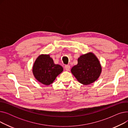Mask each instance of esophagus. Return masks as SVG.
Returning <instances> with one entry per match:
<instances>
[{
    "label": "esophagus",
    "instance_id": "1",
    "mask_svg": "<svg viewBox=\"0 0 128 128\" xmlns=\"http://www.w3.org/2000/svg\"><path fill=\"white\" fill-rule=\"evenodd\" d=\"M64 68H65V69L66 70L68 71V70H70V65H65V66H64Z\"/></svg>",
    "mask_w": 128,
    "mask_h": 128
}]
</instances>
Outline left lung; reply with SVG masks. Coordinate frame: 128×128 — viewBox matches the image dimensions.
Wrapping results in <instances>:
<instances>
[{"label": "left lung", "instance_id": "8db88e82", "mask_svg": "<svg viewBox=\"0 0 128 128\" xmlns=\"http://www.w3.org/2000/svg\"><path fill=\"white\" fill-rule=\"evenodd\" d=\"M71 72L80 83L88 85L98 79L102 68L96 56L90 52L78 58L77 65L72 67Z\"/></svg>", "mask_w": 128, "mask_h": 128}]
</instances>
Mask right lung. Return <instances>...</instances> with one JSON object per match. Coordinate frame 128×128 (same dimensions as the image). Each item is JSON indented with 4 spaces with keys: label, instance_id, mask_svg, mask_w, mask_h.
Listing matches in <instances>:
<instances>
[{
    "label": "right lung",
    "instance_id": "obj_1",
    "mask_svg": "<svg viewBox=\"0 0 128 128\" xmlns=\"http://www.w3.org/2000/svg\"><path fill=\"white\" fill-rule=\"evenodd\" d=\"M63 70L62 67L54 63L49 55L39 56L32 68V72L35 78L44 85L51 84Z\"/></svg>",
    "mask_w": 128,
    "mask_h": 128
}]
</instances>
